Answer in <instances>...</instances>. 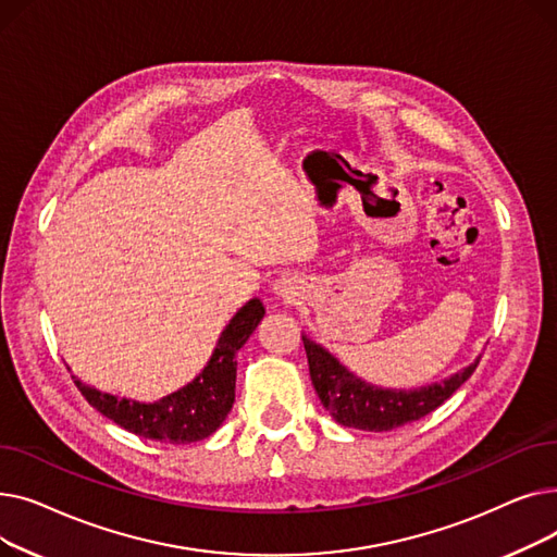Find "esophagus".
I'll list each match as a JSON object with an SVG mask.
<instances>
[{"instance_id": "34e87169", "label": "esophagus", "mask_w": 557, "mask_h": 557, "mask_svg": "<svg viewBox=\"0 0 557 557\" xmlns=\"http://www.w3.org/2000/svg\"><path fill=\"white\" fill-rule=\"evenodd\" d=\"M275 290H277L280 298H286V300H288L290 296H294V290H290V286H288L286 282H277V284H275Z\"/></svg>"}]
</instances>
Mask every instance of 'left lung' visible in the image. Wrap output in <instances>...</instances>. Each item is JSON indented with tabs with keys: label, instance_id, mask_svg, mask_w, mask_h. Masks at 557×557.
<instances>
[{
	"label": "left lung",
	"instance_id": "8db88e82",
	"mask_svg": "<svg viewBox=\"0 0 557 557\" xmlns=\"http://www.w3.org/2000/svg\"><path fill=\"white\" fill-rule=\"evenodd\" d=\"M305 352L313 388L330 411L343 424L361 431H391L422 420L445 404L476 370L479 361L462 372H456L443 384L416 391H384L363 384L349 374L323 347L305 338Z\"/></svg>",
	"mask_w": 557,
	"mask_h": 557
}]
</instances>
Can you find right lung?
I'll return each instance as SVG.
<instances>
[{
	"instance_id": "obj_1",
	"label": "right lung",
	"mask_w": 557,
	"mask_h": 557,
	"mask_svg": "<svg viewBox=\"0 0 557 557\" xmlns=\"http://www.w3.org/2000/svg\"><path fill=\"white\" fill-rule=\"evenodd\" d=\"M261 318L263 305L252 298L230 320L210 363L194 382L156 404L99 393L97 388L83 386L78 379L76 386L99 413L135 435L171 445L202 441V437L212 435L230 413L234 404V382H237V352L250 338Z\"/></svg>"
}]
</instances>
